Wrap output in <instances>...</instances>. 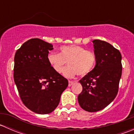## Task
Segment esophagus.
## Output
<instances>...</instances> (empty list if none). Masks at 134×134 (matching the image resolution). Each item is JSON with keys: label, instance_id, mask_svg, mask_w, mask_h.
<instances>
[{"label": "esophagus", "instance_id": "esophagus-1", "mask_svg": "<svg viewBox=\"0 0 134 134\" xmlns=\"http://www.w3.org/2000/svg\"><path fill=\"white\" fill-rule=\"evenodd\" d=\"M75 82H74V81H71V80H69V87H70V86H72V85L74 84V83H75Z\"/></svg>", "mask_w": 134, "mask_h": 134}]
</instances>
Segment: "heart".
Returning <instances> with one entry per match:
<instances>
[{"label":"heart","mask_w":134,"mask_h":134,"mask_svg":"<svg viewBox=\"0 0 134 134\" xmlns=\"http://www.w3.org/2000/svg\"><path fill=\"white\" fill-rule=\"evenodd\" d=\"M48 62L58 73L63 72L68 62L69 65L65 69L66 76L72 77L76 75L83 76L91 72L96 63V57L92 52L86 51L81 46H63L60 54L51 52L47 56Z\"/></svg>","instance_id":"heart-1"}]
</instances>
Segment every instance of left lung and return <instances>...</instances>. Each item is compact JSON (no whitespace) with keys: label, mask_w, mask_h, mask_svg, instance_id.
<instances>
[{"label":"left lung","mask_w":134,"mask_h":134,"mask_svg":"<svg viewBox=\"0 0 134 134\" xmlns=\"http://www.w3.org/2000/svg\"><path fill=\"white\" fill-rule=\"evenodd\" d=\"M93 43L95 67L79 81L82 91L78 97L80 107L89 112L105 108L115 99L122 75L119 51L102 40H94Z\"/></svg>","instance_id":"left-lung-1"}]
</instances>
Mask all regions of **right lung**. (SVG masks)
Listing matches in <instances>:
<instances>
[{
	"label": "right lung",
	"instance_id": "right-lung-1",
	"mask_svg": "<svg viewBox=\"0 0 134 134\" xmlns=\"http://www.w3.org/2000/svg\"><path fill=\"white\" fill-rule=\"evenodd\" d=\"M53 45L38 38L28 40L15 52L13 78L26 107L38 114H48L59 104L68 80L48 62Z\"/></svg>",
	"mask_w": 134,
	"mask_h": 134
}]
</instances>
